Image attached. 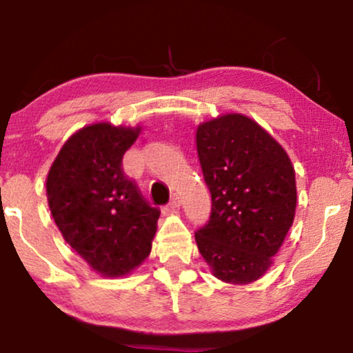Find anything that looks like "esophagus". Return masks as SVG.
<instances>
[{"label":"esophagus","mask_w":353,"mask_h":353,"mask_svg":"<svg viewBox=\"0 0 353 353\" xmlns=\"http://www.w3.org/2000/svg\"><path fill=\"white\" fill-rule=\"evenodd\" d=\"M181 203H182L181 196L179 195H172L171 201H169V208H179Z\"/></svg>","instance_id":"34e87169"}]
</instances>
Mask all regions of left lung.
<instances>
[{"mask_svg":"<svg viewBox=\"0 0 353 353\" xmlns=\"http://www.w3.org/2000/svg\"><path fill=\"white\" fill-rule=\"evenodd\" d=\"M196 152L211 194L208 223L195 241L216 278L231 284L260 279L294 223L297 189L284 148L242 114L196 129Z\"/></svg>","mask_w":353,"mask_h":353,"instance_id":"1","label":"left lung"}]
</instances>
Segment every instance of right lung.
Segmentation results:
<instances>
[{"label":"right lung","instance_id":"1","mask_svg":"<svg viewBox=\"0 0 353 353\" xmlns=\"http://www.w3.org/2000/svg\"><path fill=\"white\" fill-rule=\"evenodd\" d=\"M140 128L87 125L63 145L46 177V195L64 241L93 271L124 276L152 250L159 210L122 169Z\"/></svg>","mask_w":353,"mask_h":353}]
</instances>
